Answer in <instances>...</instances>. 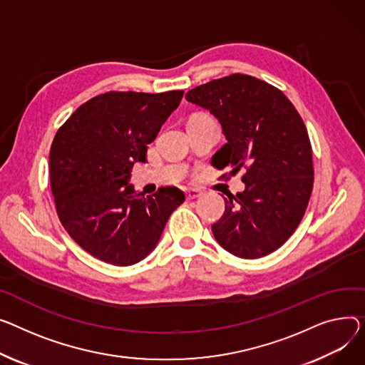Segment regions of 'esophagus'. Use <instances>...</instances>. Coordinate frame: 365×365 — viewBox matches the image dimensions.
Wrapping results in <instances>:
<instances>
[{
    "instance_id": "esophagus-1",
    "label": "esophagus",
    "mask_w": 365,
    "mask_h": 365,
    "mask_svg": "<svg viewBox=\"0 0 365 365\" xmlns=\"http://www.w3.org/2000/svg\"><path fill=\"white\" fill-rule=\"evenodd\" d=\"M201 193L202 192L200 189H186L185 197H186V200H195V198L201 197Z\"/></svg>"
}]
</instances>
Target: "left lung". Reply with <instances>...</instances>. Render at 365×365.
Here are the masks:
<instances>
[{
  "instance_id": "1",
  "label": "left lung",
  "mask_w": 365,
  "mask_h": 365,
  "mask_svg": "<svg viewBox=\"0 0 365 365\" xmlns=\"http://www.w3.org/2000/svg\"><path fill=\"white\" fill-rule=\"evenodd\" d=\"M186 100L220 121L227 142L212 165L230 167V176L245 170V190L227 193L225 214L211 226L215 240L247 259L276 251L299 226L314 185L299 113L280 89L240 73L193 88Z\"/></svg>"
}]
</instances>
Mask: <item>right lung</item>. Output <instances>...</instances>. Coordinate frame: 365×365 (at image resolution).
Wrapping results in <instances>:
<instances>
[{"label": "right lung", "mask_w": 365, "mask_h": 365, "mask_svg": "<svg viewBox=\"0 0 365 365\" xmlns=\"http://www.w3.org/2000/svg\"><path fill=\"white\" fill-rule=\"evenodd\" d=\"M182 96L183 91L106 92L82 104L58 129L50 153L57 214L92 257L121 267L139 262L185 201L175 186L143 197L129 185L133 164L147 161V145Z\"/></svg>", "instance_id": "1"}]
</instances>
